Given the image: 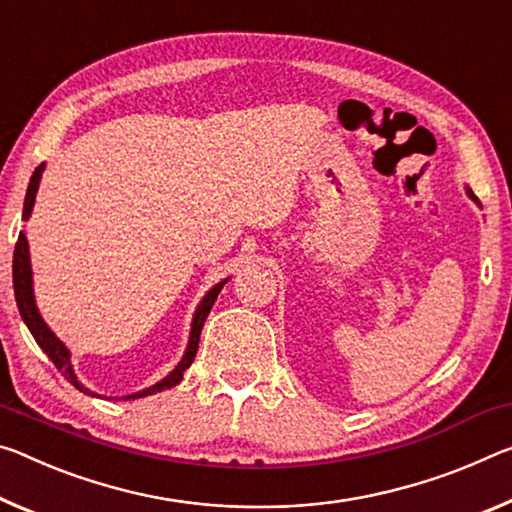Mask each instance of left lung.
<instances>
[{
	"mask_svg": "<svg viewBox=\"0 0 512 512\" xmlns=\"http://www.w3.org/2000/svg\"><path fill=\"white\" fill-rule=\"evenodd\" d=\"M467 196H469V198H472V200L476 202V205H478V200H476V196H474V193H472V189H467Z\"/></svg>",
	"mask_w": 512,
	"mask_h": 512,
	"instance_id": "8db88e82",
	"label": "left lung"
}]
</instances>
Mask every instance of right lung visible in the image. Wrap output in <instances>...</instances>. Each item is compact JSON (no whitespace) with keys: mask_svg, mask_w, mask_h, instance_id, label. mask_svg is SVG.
I'll return each instance as SVG.
<instances>
[{"mask_svg":"<svg viewBox=\"0 0 512 512\" xmlns=\"http://www.w3.org/2000/svg\"><path fill=\"white\" fill-rule=\"evenodd\" d=\"M45 170V164H40L34 175H31L29 180V186H27V198H24V209H22V218L27 221V218L31 216V209H34V202H36V191H38V184H40V175H43ZM227 282V278L223 282H218V285H214L212 289L207 291L205 298L200 300L198 310L196 314H193V323H191V335H189V346H186V353L184 358L180 360V364L168 373V376L164 380H159L157 385H152L148 389H141V392H134L125 396L127 399H141V396H150V394H157L161 392V389H170L175 387L177 383H180L184 371L191 367L193 358H196L198 353V342H200V332H202V326H205V319L209 310L214 307V300L218 298V294H221L223 285ZM13 289H15V303H18V310H20V316L22 321L27 323V328L31 335H34L36 344L43 348L47 358H50L54 362V367L63 371V376H66L72 385H75L79 392L84 394H93L91 389H86L84 385L79 383L75 371H72V364H70V351L66 348V344L61 342L59 337L54 335V332L47 328V323L43 321V316H40L38 307H36V298H34V280H31V262H29V243H27V234L20 232L18 237V243H15V253H13Z\"/></svg>","mask_w":512,"mask_h":512,"instance_id":"right-lung-1","label":"right lung"}]
</instances>
